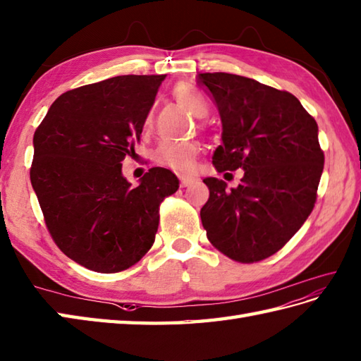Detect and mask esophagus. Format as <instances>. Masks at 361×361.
Masks as SVG:
<instances>
[{
	"instance_id": "34e87169",
	"label": "esophagus",
	"mask_w": 361,
	"mask_h": 361,
	"mask_svg": "<svg viewBox=\"0 0 361 361\" xmlns=\"http://www.w3.org/2000/svg\"><path fill=\"white\" fill-rule=\"evenodd\" d=\"M179 179H180L182 187H190V185H193L195 182H197V178H195V176H188V174L179 176Z\"/></svg>"
}]
</instances>
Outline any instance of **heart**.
I'll return each instance as SVG.
<instances>
[{"mask_svg":"<svg viewBox=\"0 0 361 361\" xmlns=\"http://www.w3.org/2000/svg\"><path fill=\"white\" fill-rule=\"evenodd\" d=\"M173 97L176 101L180 102L182 106H185L191 114L197 118H202V116L207 115L209 107L207 102H205L204 97L200 93L193 90L190 87H176L173 90ZM154 120V112L149 110L148 115L145 118V129H149L152 126ZM200 145L196 142H185V143H161L154 154V159H156L157 164L170 166L176 171H190L191 168L195 166L196 157L200 156Z\"/></svg>","mask_w":361,"mask_h":361,"instance_id":"heart-1","label":"heart"}]
</instances>
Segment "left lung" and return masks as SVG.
I'll list each match as a JSON object with an SVG mask.
<instances>
[{
	"mask_svg": "<svg viewBox=\"0 0 361 361\" xmlns=\"http://www.w3.org/2000/svg\"><path fill=\"white\" fill-rule=\"evenodd\" d=\"M223 123L213 154L218 173L245 170L237 188L204 179L210 196L201 209L207 238L240 263L268 259L310 215L324 168L318 124L290 92L231 73H201Z\"/></svg>",
	"mask_w": 361,
	"mask_h": 361,
	"instance_id": "obj_1",
	"label": "left lung"
}]
</instances>
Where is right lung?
Returning a JSON list of instances; mask_svg holds the SVG:
<instances>
[{
	"label": "right lung",
	"instance_id": "obj_1",
	"mask_svg": "<svg viewBox=\"0 0 361 361\" xmlns=\"http://www.w3.org/2000/svg\"><path fill=\"white\" fill-rule=\"evenodd\" d=\"M164 79L126 75L73 88L35 129L29 176L47 229L87 269L112 274L140 262L156 240L161 201L179 188L165 168H151L135 188L121 174Z\"/></svg>",
	"mask_w": 361,
	"mask_h": 361
}]
</instances>
